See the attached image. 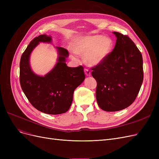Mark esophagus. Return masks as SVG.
<instances>
[{
    "label": "esophagus",
    "instance_id": "1",
    "mask_svg": "<svg viewBox=\"0 0 159 159\" xmlns=\"http://www.w3.org/2000/svg\"><path fill=\"white\" fill-rule=\"evenodd\" d=\"M85 74L86 76H90L91 75V71L87 69H85Z\"/></svg>",
    "mask_w": 159,
    "mask_h": 159
}]
</instances>
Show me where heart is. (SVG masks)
Wrapping results in <instances>:
<instances>
[{
	"label": "heart",
	"mask_w": 159,
	"mask_h": 159,
	"mask_svg": "<svg viewBox=\"0 0 159 159\" xmlns=\"http://www.w3.org/2000/svg\"><path fill=\"white\" fill-rule=\"evenodd\" d=\"M113 48V41L110 37L98 34L81 38L73 47L77 54L84 55V62L88 66H96L107 58Z\"/></svg>",
	"instance_id": "obj_1"
}]
</instances>
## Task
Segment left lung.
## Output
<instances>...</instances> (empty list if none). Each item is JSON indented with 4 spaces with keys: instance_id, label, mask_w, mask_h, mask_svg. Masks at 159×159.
Listing matches in <instances>:
<instances>
[{
    "instance_id": "1",
    "label": "left lung",
    "mask_w": 159,
    "mask_h": 159,
    "mask_svg": "<svg viewBox=\"0 0 159 159\" xmlns=\"http://www.w3.org/2000/svg\"><path fill=\"white\" fill-rule=\"evenodd\" d=\"M117 37L113 51L91 70L97 81L96 99L105 111H117L131 105L143 81L141 52L127 35L113 32Z\"/></svg>"
}]
</instances>
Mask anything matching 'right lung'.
Segmentation results:
<instances>
[{"label": "right lung", "instance_id": "obj_1", "mask_svg": "<svg viewBox=\"0 0 159 159\" xmlns=\"http://www.w3.org/2000/svg\"><path fill=\"white\" fill-rule=\"evenodd\" d=\"M51 36L42 34L35 37L22 54L20 61V83L23 92L34 107L40 111L58 115L70 109L74 90L83 82L85 75L82 66L68 67L65 63L68 51L57 47L58 62L44 77L32 71L29 57L33 49L40 42H50Z\"/></svg>", "mask_w": 159, "mask_h": 159}]
</instances>
